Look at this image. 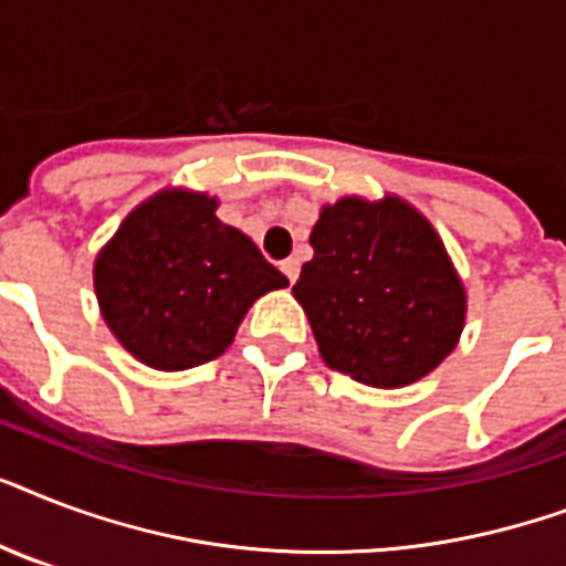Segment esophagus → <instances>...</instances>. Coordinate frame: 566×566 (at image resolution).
I'll return each mask as SVG.
<instances>
[{"label": "esophagus", "instance_id": "34e87169", "mask_svg": "<svg viewBox=\"0 0 566 566\" xmlns=\"http://www.w3.org/2000/svg\"><path fill=\"white\" fill-rule=\"evenodd\" d=\"M282 273L287 275V282H296V275H300V261H282Z\"/></svg>", "mask_w": 566, "mask_h": 566}]
</instances>
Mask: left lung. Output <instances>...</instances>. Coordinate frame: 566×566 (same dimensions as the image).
I'll list each match as a JSON object with an SVG mask.
<instances>
[{"mask_svg": "<svg viewBox=\"0 0 566 566\" xmlns=\"http://www.w3.org/2000/svg\"><path fill=\"white\" fill-rule=\"evenodd\" d=\"M293 296L332 370L370 387L429 376L464 328L467 296L438 231L399 196L326 205Z\"/></svg>", "mask_w": 566, "mask_h": 566, "instance_id": "1", "label": "left lung"}]
</instances>
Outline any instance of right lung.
Masks as SVG:
<instances>
[{
	"label": "right lung",
	"instance_id": "1",
	"mask_svg": "<svg viewBox=\"0 0 566 566\" xmlns=\"http://www.w3.org/2000/svg\"><path fill=\"white\" fill-rule=\"evenodd\" d=\"M213 211V196L161 190L128 213L96 258L102 317L146 367L176 373L213 361L249 305L287 284Z\"/></svg>",
	"mask_w": 566,
	"mask_h": 566
}]
</instances>
